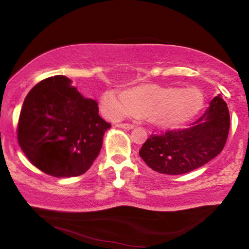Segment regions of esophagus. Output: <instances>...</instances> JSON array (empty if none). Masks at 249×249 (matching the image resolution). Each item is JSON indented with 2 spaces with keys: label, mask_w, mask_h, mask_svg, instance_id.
I'll use <instances>...</instances> for the list:
<instances>
[{
  "label": "esophagus",
  "mask_w": 249,
  "mask_h": 249,
  "mask_svg": "<svg viewBox=\"0 0 249 249\" xmlns=\"http://www.w3.org/2000/svg\"><path fill=\"white\" fill-rule=\"evenodd\" d=\"M116 126H118V127H120V128H124V129H131V128L135 127V125L129 124V123H120Z\"/></svg>",
  "instance_id": "esophagus-1"
}]
</instances>
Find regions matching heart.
I'll return each instance as SVG.
<instances>
[{
	"instance_id": "b5f03b06",
	"label": "heart",
	"mask_w": 249,
	"mask_h": 249,
	"mask_svg": "<svg viewBox=\"0 0 249 249\" xmlns=\"http://www.w3.org/2000/svg\"><path fill=\"white\" fill-rule=\"evenodd\" d=\"M204 104V95L198 88L181 89L157 84H141L124 93L110 89L100 99V109L112 121L135 114L151 119L163 128L183 125L197 115Z\"/></svg>"
}]
</instances>
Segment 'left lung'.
Returning <instances> with one entry per match:
<instances>
[{
	"label": "left lung",
	"mask_w": 249,
	"mask_h": 249,
	"mask_svg": "<svg viewBox=\"0 0 249 249\" xmlns=\"http://www.w3.org/2000/svg\"><path fill=\"white\" fill-rule=\"evenodd\" d=\"M230 128L229 109L215 96L203 115L187 128L151 135L139 155L147 166L163 174H183L205 165L223 151Z\"/></svg>",
	"instance_id": "obj_1"
}]
</instances>
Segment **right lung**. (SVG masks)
Instances as JSON below:
<instances>
[{
  "instance_id": "1",
  "label": "right lung",
  "mask_w": 249,
  "mask_h": 249,
  "mask_svg": "<svg viewBox=\"0 0 249 249\" xmlns=\"http://www.w3.org/2000/svg\"><path fill=\"white\" fill-rule=\"evenodd\" d=\"M110 127L98 114V104L57 75L41 80L26 95L17 138L32 165L49 176L70 178L89 170Z\"/></svg>"
}]
</instances>
